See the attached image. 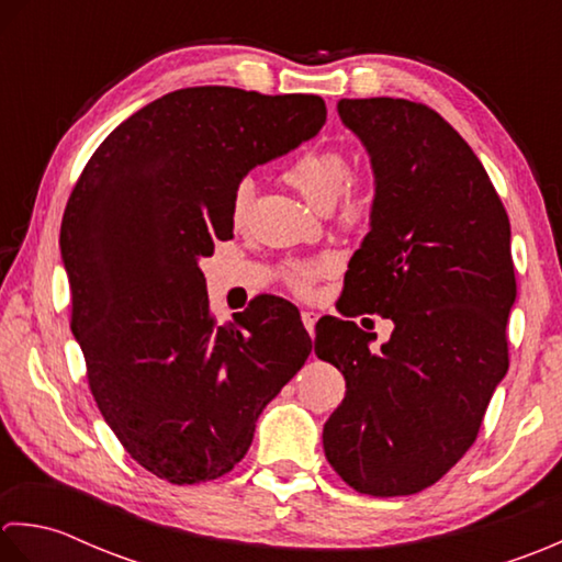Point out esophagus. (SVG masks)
Segmentation results:
<instances>
[{"mask_svg": "<svg viewBox=\"0 0 562 562\" xmlns=\"http://www.w3.org/2000/svg\"><path fill=\"white\" fill-rule=\"evenodd\" d=\"M301 319H303V325H305V329H307V335L315 337V323H317V313H313V311H303V313H301Z\"/></svg>", "mask_w": 562, "mask_h": 562, "instance_id": "obj_1", "label": "esophagus"}]
</instances>
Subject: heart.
Listing matches in <instances>:
<instances>
[{
	"mask_svg": "<svg viewBox=\"0 0 562 562\" xmlns=\"http://www.w3.org/2000/svg\"><path fill=\"white\" fill-rule=\"evenodd\" d=\"M281 177L285 184L293 187L317 209H331V205L339 203V213L347 223H357L366 213V196L351 187L353 165L345 150H337V147H305L283 165ZM249 203L251 181L243 179L235 187L231 203V215L235 223L247 215ZM323 269V261H293V265L285 267L283 277L293 291L307 293Z\"/></svg>",
	"mask_w": 562,
	"mask_h": 562,
	"instance_id": "obj_1",
	"label": "heart"
}]
</instances>
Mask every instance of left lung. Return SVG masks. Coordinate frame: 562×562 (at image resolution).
Here are the masks:
<instances>
[{
	"label": "left lung",
	"instance_id": "8db88e82",
	"mask_svg": "<svg viewBox=\"0 0 562 562\" xmlns=\"http://www.w3.org/2000/svg\"><path fill=\"white\" fill-rule=\"evenodd\" d=\"M337 109L375 175L371 233L349 261L339 313L395 329L373 351L357 323H317L315 353L347 381L323 446L357 492L415 495L471 449L509 369V217L471 145L427 104L375 97Z\"/></svg>",
	"mask_w": 562,
	"mask_h": 562
}]
</instances>
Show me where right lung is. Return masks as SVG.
<instances>
[{"mask_svg":"<svg viewBox=\"0 0 562 562\" xmlns=\"http://www.w3.org/2000/svg\"><path fill=\"white\" fill-rule=\"evenodd\" d=\"M325 121L315 94L177 89L111 131L67 199L60 247L89 391L133 461L167 483L231 473L311 357L303 323L271 315H293L283 297L217 325L199 259L233 237L247 171Z\"/></svg>","mask_w":562,"mask_h":562,"instance_id":"right-lung-1","label":"right lung"}]
</instances>
